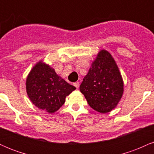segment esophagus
Segmentation results:
<instances>
[{
  "label": "esophagus",
  "mask_w": 154,
  "mask_h": 154,
  "mask_svg": "<svg viewBox=\"0 0 154 154\" xmlns=\"http://www.w3.org/2000/svg\"><path fill=\"white\" fill-rule=\"evenodd\" d=\"M74 85L75 86V88H78L79 87V82H75L74 83Z\"/></svg>",
  "instance_id": "34e87169"
}]
</instances>
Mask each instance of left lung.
Listing matches in <instances>:
<instances>
[{"label": "left lung", "instance_id": "1", "mask_svg": "<svg viewBox=\"0 0 154 154\" xmlns=\"http://www.w3.org/2000/svg\"><path fill=\"white\" fill-rule=\"evenodd\" d=\"M79 91L92 109L105 114L116 107L124 92V82L115 60L101 50L92 63Z\"/></svg>", "mask_w": 154, "mask_h": 154}]
</instances>
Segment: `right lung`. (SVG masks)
<instances>
[{
  "label": "right lung",
  "mask_w": 154,
  "mask_h": 154,
  "mask_svg": "<svg viewBox=\"0 0 154 154\" xmlns=\"http://www.w3.org/2000/svg\"><path fill=\"white\" fill-rule=\"evenodd\" d=\"M75 89L43 61L32 67L26 79V93L32 103L49 114L59 110Z\"/></svg>",
  "instance_id": "add662e5"
}]
</instances>
